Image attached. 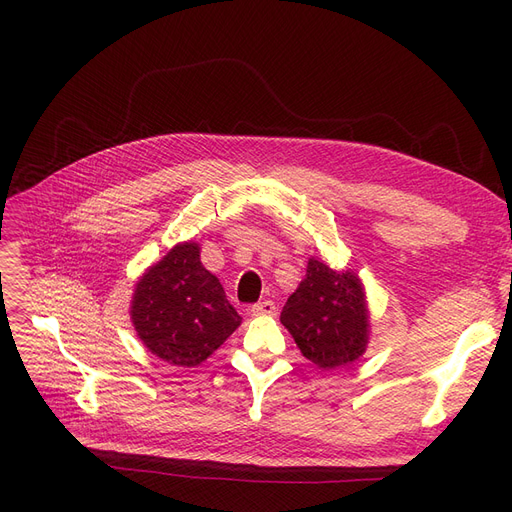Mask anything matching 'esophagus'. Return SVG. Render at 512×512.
Returning a JSON list of instances; mask_svg holds the SVG:
<instances>
[{
  "mask_svg": "<svg viewBox=\"0 0 512 512\" xmlns=\"http://www.w3.org/2000/svg\"><path fill=\"white\" fill-rule=\"evenodd\" d=\"M253 315H276V305L272 301H261L251 307Z\"/></svg>",
  "mask_w": 512,
  "mask_h": 512,
  "instance_id": "obj_1",
  "label": "esophagus"
}]
</instances>
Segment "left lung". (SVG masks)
<instances>
[{
	"mask_svg": "<svg viewBox=\"0 0 512 512\" xmlns=\"http://www.w3.org/2000/svg\"><path fill=\"white\" fill-rule=\"evenodd\" d=\"M303 357L321 369H336L363 357L369 342L365 290L355 272H334L315 257L305 280L280 315Z\"/></svg>",
	"mask_w": 512,
	"mask_h": 512,
	"instance_id": "left-lung-1",
	"label": "left lung"
}]
</instances>
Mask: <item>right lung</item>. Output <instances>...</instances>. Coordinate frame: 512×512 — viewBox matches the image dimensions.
Segmentation results:
<instances>
[{
  "instance_id": "1",
  "label": "right lung",
  "mask_w": 512,
  "mask_h": 512,
  "mask_svg": "<svg viewBox=\"0 0 512 512\" xmlns=\"http://www.w3.org/2000/svg\"><path fill=\"white\" fill-rule=\"evenodd\" d=\"M199 251L193 240L172 247L139 278L130 303L137 336L178 367L201 365L242 321Z\"/></svg>"
}]
</instances>
